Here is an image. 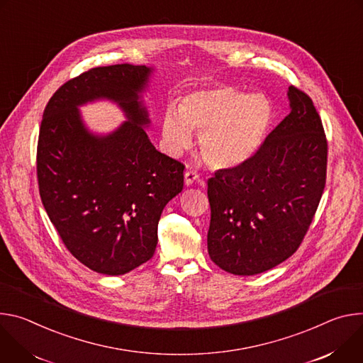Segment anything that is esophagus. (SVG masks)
<instances>
[{
  "mask_svg": "<svg viewBox=\"0 0 363 363\" xmlns=\"http://www.w3.org/2000/svg\"><path fill=\"white\" fill-rule=\"evenodd\" d=\"M199 180H200V176L197 173H194V172H186L184 173V184L186 186H191L193 183H196Z\"/></svg>",
  "mask_w": 363,
  "mask_h": 363,
  "instance_id": "esophagus-1",
  "label": "esophagus"
}]
</instances>
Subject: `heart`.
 <instances>
[{
    "label": "heart",
    "instance_id": "heart-1",
    "mask_svg": "<svg viewBox=\"0 0 363 363\" xmlns=\"http://www.w3.org/2000/svg\"><path fill=\"white\" fill-rule=\"evenodd\" d=\"M272 123L271 102L261 94H247L228 85H213L184 94L177 108L161 116L160 133L166 150L177 155L199 134L205 163L216 170L247 164L259 150Z\"/></svg>",
    "mask_w": 363,
    "mask_h": 363
}]
</instances>
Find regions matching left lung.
<instances>
[{
    "label": "left lung",
    "mask_w": 363,
    "mask_h": 363,
    "mask_svg": "<svg viewBox=\"0 0 363 363\" xmlns=\"http://www.w3.org/2000/svg\"><path fill=\"white\" fill-rule=\"evenodd\" d=\"M290 113L247 164L208 180L211 259L235 275L268 271L300 247L326 184L328 141L307 94L289 88Z\"/></svg>",
    "instance_id": "1"
}]
</instances>
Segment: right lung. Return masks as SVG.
<instances>
[{"label":"right lung","mask_w":363,"mask_h":363,"mask_svg":"<svg viewBox=\"0 0 363 363\" xmlns=\"http://www.w3.org/2000/svg\"><path fill=\"white\" fill-rule=\"evenodd\" d=\"M152 67H94L62 85L40 125L37 179L43 206L70 254L99 274L123 275L157 247L164 206L183 190L184 166L155 150L143 92ZM115 101L128 116L106 136L91 133L78 106Z\"/></svg>","instance_id":"right-lung-1"}]
</instances>
